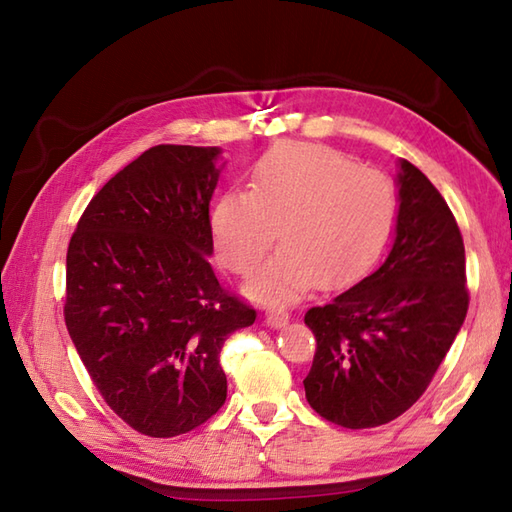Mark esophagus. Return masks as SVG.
Here are the masks:
<instances>
[{
    "instance_id": "esophagus-1",
    "label": "esophagus",
    "mask_w": 512,
    "mask_h": 512,
    "mask_svg": "<svg viewBox=\"0 0 512 512\" xmlns=\"http://www.w3.org/2000/svg\"><path fill=\"white\" fill-rule=\"evenodd\" d=\"M266 323L273 325V328H281V325L288 323V312H284V310H270V312H266Z\"/></svg>"
}]
</instances>
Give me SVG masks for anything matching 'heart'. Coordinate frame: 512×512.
<instances>
[{
  "label": "heart",
  "instance_id": "b5f03b06",
  "mask_svg": "<svg viewBox=\"0 0 512 512\" xmlns=\"http://www.w3.org/2000/svg\"><path fill=\"white\" fill-rule=\"evenodd\" d=\"M396 217L394 184L383 173L321 145L284 143L255 162L248 191H226L211 213L215 253L250 275L273 248L284 250L250 286L264 301H290L312 279L332 286L354 275L383 244Z\"/></svg>",
  "mask_w": 512,
  "mask_h": 512
}]
</instances>
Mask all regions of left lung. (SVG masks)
Returning a JSON list of instances; mask_svg holds the SVG:
<instances>
[{"instance_id": "left-lung-1", "label": "left lung", "mask_w": 512, "mask_h": 512, "mask_svg": "<svg viewBox=\"0 0 512 512\" xmlns=\"http://www.w3.org/2000/svg\"><path fill=\"white\" fill-rule=\"evenodd\" d=\"M391 253L376 273L306 312L310 407L345 429L380 427L427 391L469 310L460 226L424 173L400 162Z\"/></svg>"}]
</instances>
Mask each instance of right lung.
Listing matches in <instances>:
<instances>
[{
  "label": "right lung",
  "instance_id": "add662e5",
  "mask_svg": "<svg viewBox=\"0 0 512 512\" xmlns=\"http://www.w3.org/2000/svg\"><path fill=\"white\" fill-rule=\"evenodd\" d=\"M217 154L147 149L94 195L68 246L72 343L107 407L149 438L189 433L220 411L224 341L257 317L206 257Z\"/></svg>",
  "mask_w": 512,
  "mask_h": 512
}]
</instances>
